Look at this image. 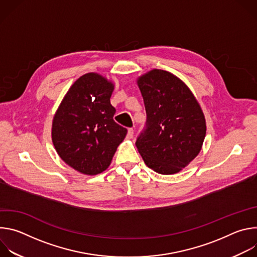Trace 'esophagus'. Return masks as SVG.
Wrapping results in <instances>:
<instances>
[{
	"instance_id": "1",
	"label": "esophagus",
	"mask_w": 257,
	"mask_h": 257,
	"mask_svg": "<svg viewBox=\"0 0 257 257\" xmlns=\"http://www.w3.org/2000/svg\"><path fill=\"white\" fill-rule=\"evenodd\" d=\"M133 135H134V130H133V128H129V129H128V133H127V138H128V139H131V138L133 137Z\"/></svg>"
}]
</instances>
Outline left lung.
<instances>
[{"mask_svg": "<svg viewBox=\"0 0 257 257\" xmlns=\"http://www.w3.org/2000/svg\"><path fill=\"white\" fill-rule=\"evenodd\" d=\"M137 83L146 122L136 148L149 168L163 175L178 173L201 150L206 132L201 108L186 84L170 72L155 69Z\"/></svg>", "mask_w": 257, "mask_h": 257, "instance_id": "left-lung-1", "label": "left lung"}]
</instances>
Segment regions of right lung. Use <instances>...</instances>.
<instances>
[{"label": "right lung", "mask_w": 257, "mask_h": 257, "mask_svg": "<svg viewBox=\"0 0 257 257\" xmlns=\"http://www.w3.org/2000/svg\"><path fill=\"white\" fill-rule=\"evenodd\" d=\"M113 90L105 78L87 73L70 87L54 117L52 138L58 155L82 174L104 171L127 134L113 119Z\"/></svg>", "instance_id": "right-lung-1"}]
</instances>
